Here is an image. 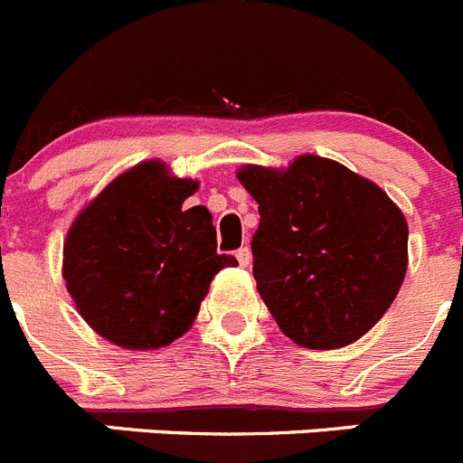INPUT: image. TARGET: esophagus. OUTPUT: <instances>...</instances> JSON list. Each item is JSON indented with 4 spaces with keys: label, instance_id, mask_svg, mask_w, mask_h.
<instances>
[{
    "label": "esophagus",
    "instance_id": "34e87169",
    "mask_svg": "<svg viewBox=\"0 0 463 463\" xmlns=\"http://www.w3.org/2000/svg\"><path fill=\"white\" fill-rule=\"evenodd\" d=\"M237 260H240V265L241 268H249V265H251V249L249 247H240L237 249Z\"/></svg>",
    "mask_w": 463,
    "mask_h": 463
}]
</instances>
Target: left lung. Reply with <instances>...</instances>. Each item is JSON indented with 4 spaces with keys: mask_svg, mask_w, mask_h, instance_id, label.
<instances>
[{
    "mask_svg": "<svg viewBox=\"0 0 463 463\" xmlns=\"http://www.w3.org/2000/svg\"><path fill=\"white\" fill-rule=\"evenodd\" d=\"M258 203L253 279L286 336L330 351L372 330L402 288L408 226L373 182L314 154L237 173Z\"/></svg>",
    "mask_w": 463,
    "mask_h": 463,
    "instance_id": "left-lung-1",
    "label": "left lung"
}]
</instances>
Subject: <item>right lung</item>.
Masks as SVG:
<instances>
[{
	"mask_svg": "<svg viewBox=\"0 0 463 463\" xmlns=\"http://www.w3.org/2000/svg\"><path fill=\"white\" fill-rule=\"evenodd\" d=\"M198 182L147 161L108 184L71 226L64 279L82 318L112 344L149 351L173 344L198 316L219 269L207 207H184Z\"/></svg>",
	"mask_w": 463,
	"mask_h": 463,
	"instance_id": "1",
	"label": "right lung"
}]
</instances>
